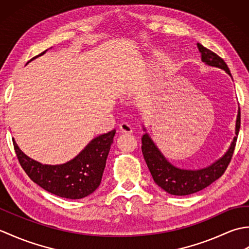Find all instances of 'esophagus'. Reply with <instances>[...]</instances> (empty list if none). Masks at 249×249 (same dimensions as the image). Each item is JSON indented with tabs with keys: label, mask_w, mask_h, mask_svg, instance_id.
<instances>
[{
	"label": "esophagus",
	"mask_w": 249,
	"mask_h": 249,
	"mask_svg": "<svg viewBox=\"0 0 249 249\" xmlns=\"http://www.w3.org/2000/svg\"><path fill=\"white\" fill-rule=\"evenodd\" d=\"M120 129L123 134L133 133V127L128 123H126V122H123V123L120 124Z\"/></svg>",
	"instance_id": "esophagus-1"
}]
</instances>
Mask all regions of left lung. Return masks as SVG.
Masks as SVG:
<instances>
[{"label":"left lung","mask_w":249,"mask_h":249,"mask_svg":"<svg viewBox=\"0 0 249 249\" xmlns=\"http://www.w3.org/2000/svg\"><path fill=\"white\" fill-rule=\"evenodd\" d=\"M198 49L201 53V61L205 65L220 68L225 71L231 77V72L225 61L218 56L213 51L205 48L201 44H197ZM241 126V113L240 108L236 116L235 123V137L231 142L228 151L221 156L219 160L211 163L210 166L198 169V170H187V169H181L173 166L169 162L167 158L162 155L160 150L152 140L149 134L145 133L142 136V154H143L144 160L147 168L152 174L154 182L166 193L174 196H186L200 192L203 188L208 187L209 185L218 179L228 167L233 155L234 147L236 143L237 135H239ZM143 130L146 131L143 126Z\"/></svg>","instance_id":"obj_1"}]
</instances>
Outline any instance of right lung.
<instances>
[{
	"label": "right lung",
	"mask_w": 249,
	"mask_h": 249,
	"mask_svg": "<svg viewBox=\"0 0 249 249\" xmlns=\"http://www.w3.org/2000/svg\"><path fill=\"white\" fill-rule=\"evenodd\" d=\"M114 135L115 129L96 137L75 158L61 165H43L26 156L15 139L13 142L20 165L32 181L59 197L81 199L94 193L100 185Z\"/></svg>",
	"instance_id": "1"
}]
</instances>
